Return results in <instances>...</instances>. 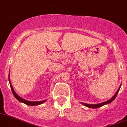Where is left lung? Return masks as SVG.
I'll list each match as a JSON object with an SVG mask.
<instances>
[{"label":"left lung","instance_id":"left-lung-1","mask_svg":"<svg viewBox=\"0 0 127 127\" xmlns=\"http://www.w3.org/2000/svg\"><path fill=\"white\" fill-rule=\"evenodd\" d=\"M120 87H121V85L120 86V87H119V89H118V91H117V92L116 93V94L114 95V96H113V97L111 98L110 99H109V100L107 101H105V102H103V103H99V104H95V105H90V104H87V103H82V104L83 105H84L85 106H86V107H89V108H93V109H96V108H98V107H101V106H103L105 105H106V104H109L110 103H111L112 101L114 100V99H115L117 95H118V92H119V91H120Z\"/></svg>","mask_w":127,"mask_h":127}]
</instances>
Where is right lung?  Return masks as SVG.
Returning <instances> with one entry per match:
<instances>
[{
  "mask_svg": "<svg viewBox=\"0 0 127 127\" xmlns=\"http://www.w3.org/2000/svg\"><path fill=\"white\" fill-rule=\"evenodd\" d=\"M9 84H10V87H11V91H12V93H13V95H14L17 99H18L19 101L20 102H22L26 104V105H40V104H42L43 103H44L46 100H44V101H27L26 99H23V98H22L20 97V96H18V95H17V93H15V91H14L13 88V87H12L11 83L10 82V80H9Z\"/></svg>",
  "mask_w": 127,
  "mask_h": 127,
  "instance_id": "obj_1",
  "label": "right lung"
}]
</instances>
